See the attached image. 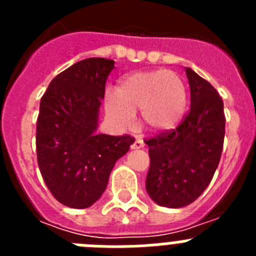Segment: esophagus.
I'll list each match as a JSON object with an SVG mask.
<instances>
[{
	"instance_id": "obj_1",
	"label": "esophagus",
	"mask_w": 256,
	"mask_h": 256,
	"mask_svg": "<svg viewBox=\"0 0 256 256\" xmlns=\"http://www.w3.org/2000/svg\"><path fill=\"white\" fill-rule=\"evenodd\" d=\"M144 146V142L142 141L141 138H137L134 142H133L130 148H142Z\"/></svg>"
}]
</instances>
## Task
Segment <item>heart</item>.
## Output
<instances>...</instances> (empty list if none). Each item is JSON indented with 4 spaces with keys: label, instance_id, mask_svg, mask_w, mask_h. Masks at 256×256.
I'll use <instances>...</instances> for the list:
<instances>
[{
    "label": "heart",
    "instance_id": "b5f03b06",
    "mask_svg": "<svg viewBox=\"0 0 256 256\" xmlns=\"http://www.w3.org/2000/svg\"><path fill=\"white\" fill-rule=\"evenodd\" d=\"M187 106V88L183 79L170 70L137 72L118 86L115 97L106 98V112L120 126L132 124L141 110L144 124L164 132L178 126Z\"/></svg>",
    "mask_w": 256,
    "mask_h": 256
}]
</instances>
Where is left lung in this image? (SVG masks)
Listing matches in <instances>:
<instances>
[{"label": "left lung", "instance_id": "8db88e82", "mask_svg": "<svg viewBox=\"0 0 256 256\" xmlns=\"http://www.w3.org/2000/svg\"><path fill=\"white\" fill-rule=\"evenodd\" d=\"M191 108L176 130L144 140L150 168L146 190L160 206L191 204L209 186L220 160L226 133L223 100L208 80L186 68Z\"/></svg>", "mask_w": 256, "mask_h": 256}]
</instances>
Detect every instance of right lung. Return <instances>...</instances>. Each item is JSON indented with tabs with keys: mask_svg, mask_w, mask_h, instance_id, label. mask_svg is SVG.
I'll return each mask as SVG.
<instances>
[{
	"mask_svg": "<svg viewBox=\"0 0 256 256\" xmlns=\"http://www.w3.org/2000/svg\"><path fill=\"white\" fill-rule=\"evenodd\" d=\"M114 60L78 61L52 79L40 98L36 148L40 172L52 196L84 209L108 186L115 162L130 150V134H97V118Z\"/></svg>",
	"mask_w": 256,
	"mask_h": 256,
	"instance_id": "add662e5",
	"label": "right lung"
}]
</instances>
